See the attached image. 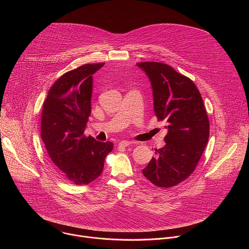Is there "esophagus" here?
I'll return each mask as SVG.
<instances>
[{"instance_id": "1", "label": "esophagus", "mask_w": 249, "mask_h": 249, "mask_svg": "<svg viewBox=\"0 0 249 249\" xmlns=\"http://www.w3.org/2000/svg\"><path fill=\"white\" fill-rule=\"evenodd\" d=\"M131 144H132V142H130V141H121L120 143H119V146H121V147H128Z\"/></svg>"}]
</instances>
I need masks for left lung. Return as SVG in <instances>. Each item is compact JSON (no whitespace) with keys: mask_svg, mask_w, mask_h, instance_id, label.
Wrapping results in <instances>:
<instances>
[{"mask_svg":"<svg viewBox=\"0 0 249 249\" xmlns=\"http://www.w3.org/2000/svg\"><path fill=\"white\" fill-rule=\"evenodd\" d=\"M150 79L154 110L159 121L167 123L165 146L143 169L158 187L179 184L194 171L209 140L210 124L202 96L187 77L163 63H137Z\"/></svg>","mask_w":249,"mask_h":249,"instance_id":"1","label":"left lung"}]
</instances>
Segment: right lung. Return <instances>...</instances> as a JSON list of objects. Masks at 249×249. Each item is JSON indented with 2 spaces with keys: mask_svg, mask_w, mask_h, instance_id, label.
I'll return each instance as SVG.
<instances>
[{
  "mask_svg": "<svg viewBox=\"0 0 249 249\" xmlns=\"http://www.w3.org/2000/svg\"><path fill=\"white\" fill-rule=\"evenodd\" d=\"M103 65L86 64L65 73L43 103L41 138L46 151L62 174L77 185L95 180L113 149L111 142L84 135L91 112L92 75Z\"/></svg>",
  "mask_w": 249,
  "mask_h": 249,
  "instance_id": "right-lung-1",
  "label": "right lung"
}]
</instances>
